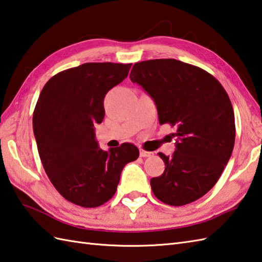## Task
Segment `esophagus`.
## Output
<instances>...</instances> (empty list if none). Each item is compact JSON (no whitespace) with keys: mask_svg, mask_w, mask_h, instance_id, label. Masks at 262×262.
Segmentation results:
<instances>
[{"mask_svg":"<svg viewBox=\"0 0 262 262\" xmlns=\"http://www.w3.org/2000/svg\"><path fill=\"white\" fill-rule=\"evenodd\" d=\"M140 156L141 157H150V156H152V152H149V151H146V150H143V149H141Z\"/></svg>","mask_w":262,"mask_h":262,"instance_id":"1","label":"esophagus"}]
</instances>
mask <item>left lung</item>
Returning a JSON list of instances; mask_svg holds the SVG:
<instances>
[{
  "label": "left lung",
  "instance_id": "obj_1",
  "mask_svg": "<svg viewBox=\"0 0 262 262\" xmlns=\"http://www.w3.org/2000/svg\"><path fill=\"white\" fill-rule=\"evenodd\" d=\"M130 79L150 95L159 123L176 127L173 156L161 176L150 180L158 200L184 206L204 196L217 183L235 142V119L226 90L202 69L174 58L138 62Z\"/></svg>",
  "mask_w": 262,
  "mask_h": 262
}]
</instances>
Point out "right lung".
I'll use <instances>...</instances> for the list:
<instances>
[{
	"instance_id": "1",
	"label": "right lung",
	"mask_w": 262,
	"mask_h": 262,
	"mask_svg": "<svg viewBox=\"0 0 262 262\" xmlns=\"http://www.w3.org/2000/svg\"><path fill=\"white\" fill-rule=\"evenodd\" d=\"M132 64L84 63L52 77L33 115L40 161L64 199L84 208L104 205L115 194L123 167L139 157L132 143L104 151L94 125L105 116L104 98L127 77Z\"/></svg>"
}]
</instances>
